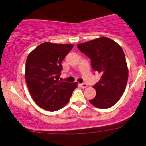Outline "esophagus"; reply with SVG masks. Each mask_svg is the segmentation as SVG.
<instances>
[{"label":"esophagus","instance_id":"1","mask_svg":"<svg viewBox=\"0 0 146 146\" xmlns=\"http://www.w3.org/2000/svg\"><path fill=\"white\" fill-rule=\"evenodd\" d=\"M80 87L82 88H85L87 87V84H86V83H81V84H80Z\"/></svg>","mask_w":146,"mask_h":146}]
</instances>
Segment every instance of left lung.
<instances>
[{
	"instance_id": "obj_1",
	"label": "left lung",
	"mask_w": 146,
	"mask_h": 146,
	"mask_svg": "<svg viewBox=\"0 0 146 146\" xmlns=\"http://www.w3.org/2000/svg\"><path fill=\"white\" fill-rule=\"evenodd\" d=\"M77 48L91 59L93 69L102 74L100 80L94 86L96 96L90 102L98 108H111L123 95L128 80L123 49L107 37L79 44Z\"/></svg>"
}]
</instances>
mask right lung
<instances>
[{"instance_id":"add662e5","label":"right lung","mask_w":146,"mask_h":146,"mask_svg":"<svg viewBox=\"0 0 146 146\" xmlns=\"http://www.w3.org/2000/svg\"><path fill=\"white\" fill-rule=\"evenodd\" d=\"M72 44L45 42L28 55L25 64V80L34 102L42 109L56 111L69 102L77 82L60 79L62 64Z\"/></svg>"}]
</instances>
